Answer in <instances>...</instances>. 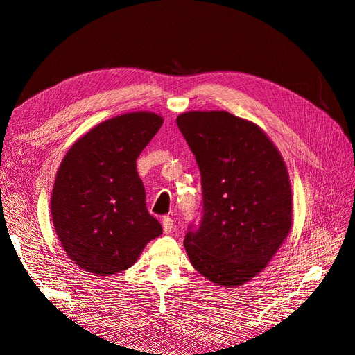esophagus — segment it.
<instances>
[{"mask_svg":"<svg viewBox=\"0 0 355 355\" xmlns=\"http://www.w3.org/2000/svg\"><path fill=\"white\" fill-rule=\"evenodd\" d=\"M163 230H164L166 234H170L171 231H173V219L166 216V218L163 219Z\"/></svg>","mask_w":355,"mask_h":355,"instance_id":"esophagus-1","label":"esophagus"}]
</instances>
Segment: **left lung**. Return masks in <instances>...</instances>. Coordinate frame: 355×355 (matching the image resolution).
Masks as SVG:
<instances>
[{
  "instance_id": "left-lung-1",
  "label": "left lung",
  "mask_w": 355,
  "mask_h": 355,
  "mask_svg": "<svg viewBox=\"0 0 355 355\" xmlns=\"http://www.w3.org/2000/svg\"><path fill=\"white\" fill-rule=\"evenodd\" d=\"M201 173L202 218L185 235L192 266L237 287L259 274L292 230V188L282 154L259 125L227 111L176 118Z\"/></svg>"
}]
</instances>
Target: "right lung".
<instances>
[{
	"label": "right lung",
	"mask_w": 355,
	"mask_h": 355,
	"mask_svg": "<svg viewBox=\"0 0 355 355\" xmlns=\"http://www.w3.org/2000/svg\"><path fill=\"white\" fill-rule=\"evenodd\" d=\"M161 124L155 112L118 115L94 125L63 157L50 210L63 250L83 271L121 272L163 232L146 209L136 170Z\"/></svg>",
	"instance_id": "right-lung-1"
}]
</instances>
